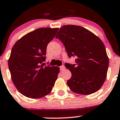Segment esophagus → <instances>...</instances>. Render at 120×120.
<instances>
[{
	"label": "esophagus",
	"instance_id": "1",
	"mask_svg": "<svg viewBox=\"0 0 120 120\" xmlns=\"http://www.w3.org/2000/svg\"><path fill=\"white\" fill-rule=\"evenodd\" d=\"M65 69V66L62 65V66H60V71H63Z\"/></svg>",
	"mask_w": 120,
	"mask_h": 120
}]
</instances>
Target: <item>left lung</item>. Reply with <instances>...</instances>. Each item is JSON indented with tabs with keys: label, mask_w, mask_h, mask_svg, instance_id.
Masks as SVG:
<instances>
[{
	"label": "left lung",
	"mask_w": 120,
	"mask_h": 120,
	"mask_svg": "<svg viewBox=\"0 0 120 120\" xmlns=\"http://www.w3.org/2000/svg\"><path fill=\"white\" fill-rule=\"evenodd\" d=\"M69 57L75 56V64H66L71 73L67 84L72 91L88 95L98 90L107 75L109 58L102 41L89 30L76 25H65L56 34Z\"/></svg>",
	"instance_id": "left-lung-1"
}]
</instances>
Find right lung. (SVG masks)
Returning a JSON list of instances; mask_svg holds the SVG:
<instances>
[{
    "label": "right lung",
    "mask_w": 120,
    "mask_h": 120,
    "mask_svg": "<svg viewBox=\"0 0 120 120\" xmlns=\"http://www.w3.org/2000/svg\"><path fill=\"white\" fill-rule=\"evenodd\" d=\"M58 28H39L24 35L12 47L8 60L11 79L22 94L40 98L52 90L60 73L58 66H44L46 48Z\"/></svg>",
    "instance_id": "1"
}]
</instances>
